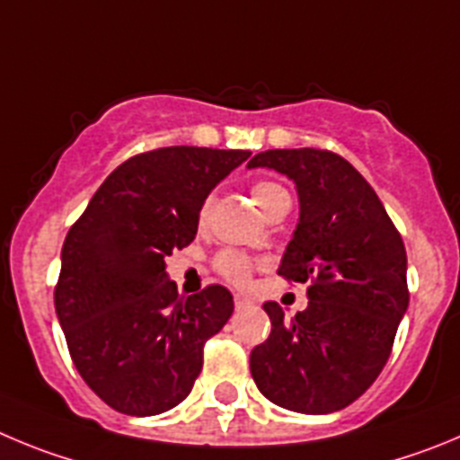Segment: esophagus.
<instances>
[{
    "label": "esophagus",
    "instance_id": "1",
    "mask_svg": "<svg viewBox=\"0 0 460 460\" xmlns=\"http://www.w3.org/2000/svg\"><path fill=\"white\" fill-rule=\"evenodd\" d=\"M234 305H235V309H243V307H247V305H250V300H247L245 296H240V293H235V296H234Z\"/></svg>",
    "mask_w": 460,
    "mask_h": 460
}]
</instances>
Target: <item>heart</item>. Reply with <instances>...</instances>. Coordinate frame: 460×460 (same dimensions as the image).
<instances>
[{"instance_id":"heart-1","label":"heart","mask_w":460,"mask_h":460,"mask_svg":"<svg viewBox=\"0 0 460 460\" xmlns=\"http://www.w3.org/2000/svg\"><path fill=\"white\" fill-rule=\"evenodd\" d=\"M287 190L281 188V185L272 183V181H259V183L252 185V199H254V204L259 206V210L263 215H266L277 201L287 199ZM208 208L210 199H206L204 206H201V220L208 215ZM217 268H220V272L226 279L235 281V284H243V281L250 279L252 275V261L247 259L245 254H240V252H225V254H220Z\"/></svg>"}]
</instances>
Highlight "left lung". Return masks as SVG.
I'll list each match as a JSON object with an SVG mask.
<instances>
[{"label": "left lung", "mask_w": 460, "mask_h": 460, "mask_svg": "<svg viewBox=\"0 0 460 460\" xmlns=\"http://www.w3.org/2000/svg\"><path fill=\"white\" fill-rule=\"evenodd\" d=\"M247 167L293 181L300 215L277 275L307 281L309 305L287 321L263 309L270 337L250 355L256 387L279 408L328 415L369 390L408 309V256L378 194L341 155L275 148Z\"/></svg>", "instance_id": "left-lung-1"}]
</instances>
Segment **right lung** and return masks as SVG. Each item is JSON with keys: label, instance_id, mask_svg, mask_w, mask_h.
<instances>
[{"label": "right lung", "instance_id": "add662e5", "mask_svg": "<svg viewBox=\"0 0 460 460\" xmlns=\"http://www.w3.org/2000/svg\"><path fill=\"white\" fill-rule=\"evenodd\" d=\"M250 155L199 146L135 155L66 235L57 318L80 376L114 411L148 417L179 405L206 339L234 314L225 287L179 296L164 261L192 243L206 197Z\"/></svg>", "mask_w": 460, "mask_h": 460}]
</instances>
